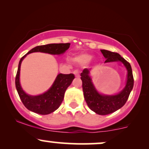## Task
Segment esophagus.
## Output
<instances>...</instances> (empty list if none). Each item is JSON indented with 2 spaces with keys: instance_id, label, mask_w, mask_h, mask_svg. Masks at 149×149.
<instances>
[{
  "instance_id": "esophagus-1",
  "label": "esophagus",
  "mask_w": 149,
  "mask_h": 149,
  "mask_svg": "<svg viewBox=\"0 0 149 149\" xmlns=\"http://www.w3.org/2000/svg\"><path fill=\"white\" fill-rule=\"evenodd\" d=\"M73 74L76 76V77H80V73H79V71H77V70H76V71H73Z\"/></svg>"
}]
</instances>
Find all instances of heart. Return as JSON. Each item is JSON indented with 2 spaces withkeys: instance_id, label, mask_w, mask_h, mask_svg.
I'll return each mask as SVG.
<instances>
[{
  "instance_id": "b5f03b06",
  "label": "heart",
  "mask_w": 149,
  "mask_h": 149,
  "mask_svg": "<svg viewBox=\"0 0 149 149\" xmlns=\"http://www.w3.org/2000/svg\"><path fill=\"white\" fill-rule=\"evenodd\" d=\"M91 59L92 56L90 54H87V53H82V54L75 56L73 58V60L79 64H85L91 60Z\"/></svg>"
}]
</instances>
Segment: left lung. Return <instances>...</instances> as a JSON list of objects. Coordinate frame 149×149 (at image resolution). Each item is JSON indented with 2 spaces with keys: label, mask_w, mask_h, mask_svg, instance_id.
<instances>
[{
  "label": "left lung",
  "mask_w": 149,
  "mask_h": 149,
  "mask_svg": "<svg viewBox=\"0 0 149 149\" xmlns=\"http://www.w3.org/2000/svg\"><path fill=\"white\" fill-rule=\"evenodd\" d=\"M101 52L106 59L105 63L120 61L127 71V80L125 88L119 93L111 95H103L97 91L90 76L91 69H83L80 74V79L83 82L84 98L88 107L99 115L104 116L116 111L125 105L133 88L134 78L130 63L119 54L106 49H101Z\"/></svg>",
  "instance_id": "obj_1"
}]
</instances>
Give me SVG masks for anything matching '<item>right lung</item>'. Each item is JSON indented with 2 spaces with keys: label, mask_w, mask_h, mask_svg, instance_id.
I'll list each match as a JSON object with an SVG mask.
<instances>
[{
  "label": "right lung",
  "mask_w": 149,
  "mask_h": 149,
  "mask_svg": "<svg viewBox=\"0 0 149 149\" xmlns=\"http://www.w3.org/2000/svg\"><path fill=\"white\" fill-rule=\"evenodd\" d=\"M70 45V43H51L36 46L31 49L20 59L15 78V85L22 103L31 111L40 115H47L57 110L64 100L66 89L71 84L75 76L73 73H59L56 77L52 86L44 93L38 95H28L24 91L20 84V68L22 61L27 54L32 52H43L54 55H60L64 54L66 50L69 48Z\"/></svg>",
  "instance_id": "right-lung-1"
}]
</instances>
